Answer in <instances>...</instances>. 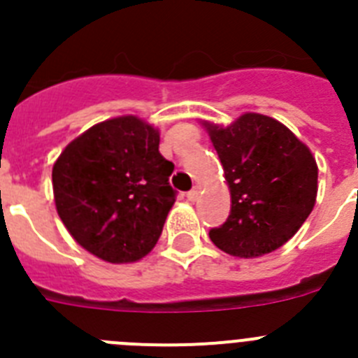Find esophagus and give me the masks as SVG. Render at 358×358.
Here are the masks:
<instances>
[{
  "label": "esophagus",
  "mask_w": 358,
  "mask_h": 358,
  "mask_svg": "<svg viewBox=\"0 0 358 358\" xmlns=\"http://www.w3.org/2000/svg\"><path fill=\"white\" fill-rule=\"evenodd\" d=\"M186 197H188V201L189 202H195L199 199V188L197 186H195V188H192L188 192V194H186Z\"/></svg>",
  "instance_id": "34e87169"
}]
</instances>
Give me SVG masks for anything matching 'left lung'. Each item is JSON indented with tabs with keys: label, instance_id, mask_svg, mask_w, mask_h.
<instances>
[{
	"label": "left lung",
	"instance_id": "1",
	"mask_svg": "<svg viewBox=\"0 0 358 358\" xmlns=\"http://www.w3.org/2000/svg\"><path fill=\"white\" fill-rule=\"evenodd\" d=\"M206 127L231 189L229 217L211 227V242L240 258L273 252L296 235L315 204L312 152L283 123L256 113L226 129Z\"/></svg>",
	"mask_w": 358,
	"mask_h": 358
}]
</instances>
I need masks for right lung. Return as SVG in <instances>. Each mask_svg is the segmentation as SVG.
Segmentation results:
<instances>
[{
	"label": "right lung",
	"mask_w": 358,
	"mask_h": 358,
	"mask_svg": "<svg viewBox=\"0 0 358 358\" xmlns=\"http://www.w3.org/2000/svg\"><path fill=\"white\" fill-rule=\"evenodd\" d=\"M173 163L159 154V132L136 116L98 123L53 164L59 217L91 255L129 264L152 251L177 192Z\"/></svg>",
	"instance_id": "obj_1"
}]
</instances>
